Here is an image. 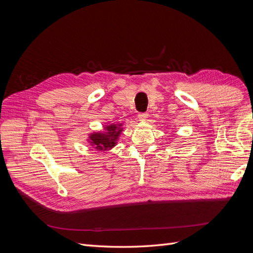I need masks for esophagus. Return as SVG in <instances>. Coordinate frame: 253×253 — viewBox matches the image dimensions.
Listing matches in <instances>:
<instances>
[{"mask_svg": "<svg viewBox=\"0 0 253 253\" xmlns=\"http://www.w3.org/2000/svg\"><path fill=\"white\" fill-rule=\"evenodd\" d=\"M138 118H139V120H141V121L145 120V119L148 118V113H139V114H138Z\"/></svg>", "mask_w": 253, "mask_h": 253, "instance_id": "esophagus-1", "label": "esophagus"}]
</instances>
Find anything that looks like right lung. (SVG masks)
Segmentation results:
<instances>
[{"label":"right lung","mask_w":253,"mask_h":253,"mask_svg":"<svg viewBox=\"0 0 253 253\" xmlns=\"http://www.w3.org/2000/svg\"><path fill=\"white\" fill-rule=\"evenodd\" d=\"M104 133H94L89 136V142L99 151H106L116 145V141L122 132L121 125H110L105 126Z\"/></svg>","instance_id":"1"}]
</instances>
